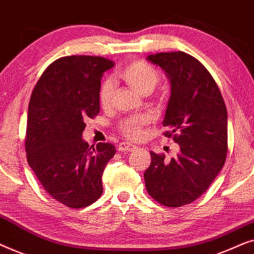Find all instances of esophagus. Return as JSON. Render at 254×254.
I'll use <instances>...</instances> for the list:
<instances>
[{
    "mask_svg": "<svg viewBox=\"0 0 254 254\" xmlns=\"http://www.w3.org/2000/svg\"><path fill=\"white\" fill-rule=\"evenodd\" d=\"M118 149H119V151H133L134 149H136V145L129 143V142H121L118 145Z\"/></svg>",
    "mask_w": 254,
    "mask_h": 254,
    "instance_id": "1",
    "label": "esophagus"
}]
</instances>
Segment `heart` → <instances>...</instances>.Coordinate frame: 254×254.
Instances as JSON below:
<instances>
[{"label": "heart", "mask_w": 254, "mask_h": 254, "mask_svg": "<svg viewBox=\"0 0 254 254\" xmlns=\"http://www.w3.org/2000/svg\"><path fill=\"white\" fill-rule=\"evenodd\" d=\"M119 78L126 82L131 89L140 93H150L157 86L159 82V74L155 68L144 62H131L125 67L123 70L119 71ZM113 84L109 81L104 82L99 89V103L100 105L106 107L110 105L111 99L113 95ZM147 119L143 117L128 118L121 124V129L127 134L128 137L136 138L141 135V127L145 124Z\"/></svg>", "instance_id": "b5f03b06"}]
</instances>
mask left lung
I'll use <instances>...</instances> for the list:
<instances>
[{"mask_svg":"<svg viewBox=\"0 0 254 254\" xmlns=\"http://www.w3.org/2000/svg\"><path fill=\"white\" fill-rule=\"evenodd\" d=\"M165 71L171 95L163 126L180 151L171 161L150 152L144 172L148 193L166 207H182L206 192L223 168L228 151V113L209 71L184 52L149 55Z\"/></svg>","mask_w":254,"mask_h":254,"instance_id":"left-lung-1","label":"left lung"}]
</instances>
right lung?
<instances>
[{"label":"right lung","instance_id":"add662e5","mask_svg":"<svg viewBox=\"0 0 254 254\" xmlns=\"http://www.w3.org/2000/svg\"><path fill=\"white\" fill-rule=\"evenodd\" d=\"M114 62L72 55L54 61L34 86L29 104L27 163L46 192L69 208H83L103 193L104 169L116 154L111 143L89 147L84 121L99 113L103 74Z\"/></svg>","mask_w":254,"mask_h":254}]
</instances>
